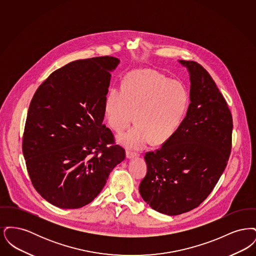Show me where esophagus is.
Returning <instances> with one entry per match:
<instances>
[{
  "label": "esophagus",
  "mask_w": 256,
  "mask_h": 256,
  "mask_svg": "<svg viewBox=\"0 0 256 256\" xmlns=\"http://www.w3.org/2000/svg\"><path fill=\"white\" fill-rule=\"evenodd\" d=\"M139 156V154L138 152H132V150H126V158H137Z\"/></svg>",
  "instance_id": "obj_1"
}]
</instances>
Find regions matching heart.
Returning <instances> with one entry per match:
<instances>
[{
	"label": "heart",
	"mask_w": 256,
	"mask_h": 256,
	"mask_svg": "<svg viewBox=\"0 0 256 256\" xmlns=\"http://www.w3.org/2000/svg\"><path fill=\"white\" fill-rule=\"evenodd\" d=\"M188 108V93L178 80L150 70L130 74L122 87H111L104 102L108 122L122 132L134 122L132 130L119 136L124 146L142 150L152 140L162 144L176 134Z\"/></svg>",
	"instance_id": "b5f03b06"
}]
</instances>
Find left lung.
Returning <instances> with one entry per match:
<instances>
[{
    "instance_id": "8db88e82",
    "label": "left lung",
    "mask_w": 256,
    "mask_h": 256,
    "mask_svg": "<svg viewBox=\"0 0 256 256\" xmlns=\"http://www.w3.org/2000/svg\"><path fill=\"white\" fill-rule=\"evenodd\" d=\"M190 73V104L178 130L154 152H148V172L139 186L152 209L170 216L198 206L226 169L232 146V115L206 70L180 60Z\"/></svg>"
}]
</instances>
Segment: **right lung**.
I'll return each instance as SVG.
<instances>
[{
    "instance_id": "add662e5",
    "label": "right lung",
    "mask_w": 256,
    "mask_h": 256,
    "mask_svg": "<svg viewBox=\"0 0 256 256\" xmlns=\"http://www.w3.org/2000/svg\"><path fill=\"white\" fill-rule=\"evenodd\" d=\"M119 62L108 56L70 62L50 74L32 97L22 150L34 187L52 206L90 204L126 158L102 124L110 71Z\"/></svg>"
}]
</instances>
